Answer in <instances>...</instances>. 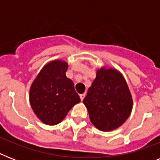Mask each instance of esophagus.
Listing matches in <instances>:
<instances>
[{
    "mask_svg": "<svg viewBox=\"0 0 160 160\" xmlns=\"http://www.w3.org/2000/svg\"><path fill=\"white\" fill-rule=\"evenodd\" d=\"M80 100H81V101H82V100H84L85 97V93H84V94H82V95H80Z\"/></svg>",
    "mask_w": 160,
    "mask_h": 160,
    "instance_id": "esophagus-1",
    "label": "esophagus"
}]
</instances>
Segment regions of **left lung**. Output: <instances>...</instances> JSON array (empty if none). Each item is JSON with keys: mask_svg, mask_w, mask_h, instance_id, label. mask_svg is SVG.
<instances>
[{"mask_svg": "<svg viewBox=\"0 0 160 160\" xmlns=\"http://www.w3.org/2000/svg\"><path fill=\"white\" fill-rule=\"evenodd\" d=\"M83 103L94 126L105 132L121 126L133 109L131 93L124 75L109 66L96 70V77Z\"/></svg>", "mask_w": 160, "mask_h": 160, "instance_id": "left-lung-1", "label": "left lung"}]
</instances>
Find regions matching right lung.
I'll return each mask as SVG.
<instances>
[{
    "mask_svg": "<svg viewBox=\"0 0 160 160\" xmlns=\"http://www.w3.org/2000/svg\"><path fill=\"white\" fill-rule=\"evenodd\" d=\"M67 69L65 60H51L44 65L31 84V106L45 124H58L74 105L80 102L74 83L65 75Z\"/></svg>",
    "mask_w": 160,
    "mask_h": 160,
    "instance_id": "right-lung-1",
    "label": "right lung"
}]
</instances>
